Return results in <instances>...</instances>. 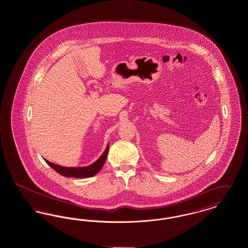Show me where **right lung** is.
<instances>
[{
    "label": "right lung",
    "instance_id": "right-lung-1",
    "mask_svg": "<svg viewBox=\"0 0 248 248\" xmlns=\"http://www.w3.org/2000/svg\"><path fill=\"white\" fill-rule=\"evenodd\" d=\"M108 152V144L107 145L106 150L104 151V153L92 165L83 166V167H67V166H61V165L53 164L46 159L45 161L61 176L67 177H93L101 170V168L105 164Z\"/></svg>",
    "mask_w": 248,
    "mask_h": 248
}]
</instances>
